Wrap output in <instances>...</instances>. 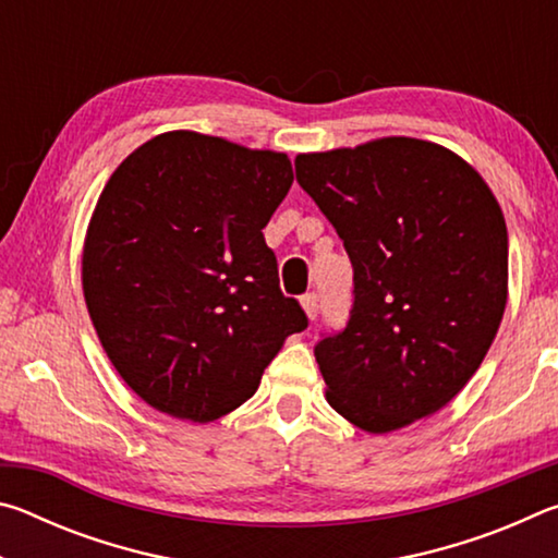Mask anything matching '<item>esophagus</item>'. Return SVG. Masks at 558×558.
<instances>
[{
  "instance_id": "34e87169",
  "label": "esophagus",
  "mask_w": 558,
  "mask_h": 558,
  "mask_svg": "<svg viewBox=\"0 0 558 558\" xmlns=\"http://www.w3.org/2000/svg\"><path fill=\"white\" fill-rule=\"evenodd\" d=\"M300 305H302V310H305V315H307L310 319H315V317H317V310H319L317 292H307V295H302V298H300Z\"/></svg>"
}]
</instances>
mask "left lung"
<instances>
[{
    "label": "left lung",
    "mask_w": 558,
    "mask_h": 558,
    "mask_svg": "<svg viewBox=\"0 0 558 558\" xmlns=\"http://www.w3.org/2000/svg\"><path fill=\"white\" fill-rule=\"evenodd\" d=\"M354 268V305L315 359L327 403L366 433L440 411L480 369L507 305V226L465 159L415 137L298 155Z\"/></svg>",
    "instance_id": "left-lung-1"
}]
</instances>
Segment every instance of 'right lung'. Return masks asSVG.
I'll list each match as a JSON object with an SVG mask.
<instances>
[{
	"mask_svg": "<svg viewBox=\"0 0 558 558\" xmlns=\"http://www.w3.org/2000/svg\"><path fill=\"white\" fill-rule=\"evenodd\" d=\"M290 184L288 155L189 130L147 140L108 179L83 295L112 366L153 409L221 418L307 327L263 239Z\"/></svg>",
	"mask_w": 558,
	"mask_h": 558,
	"instance_id": "add662e5",
	"label": "right lung"
}]
</instances>
